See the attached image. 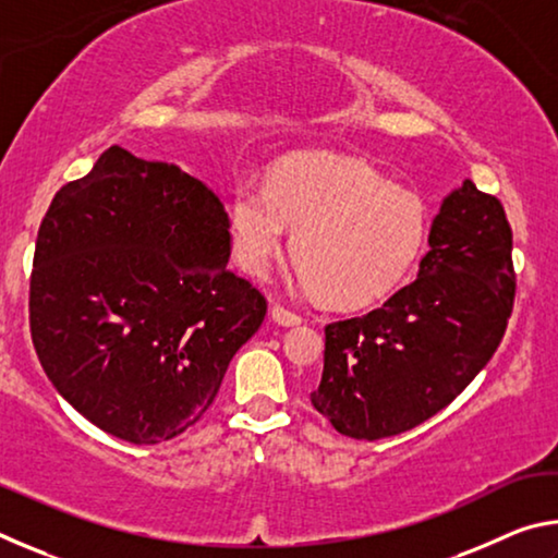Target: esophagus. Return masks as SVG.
Masks as SVG:
<instances>
[{
	"label": "esophagus",
	"mask_w": 558,
	"mask_h": 558,
	"mask_svg": "<svg viewBox=\"0 0 558 558\" xmlns=\"http://www.w3.org/2000/svg\"><path fill=\"white\" fill-rule=\"evenodd\" d=\"M270 317L282 327H295V325L302 323V317L298 313H292V310H288L286 305H280V302H272V305H270Z\"/></svg>",
	"instance_id": "34e87169"
}]
</instances>
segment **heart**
<instances>
[{
    "label": "heart",
    "instance_id": "obj_1",
    "mask_svg": "<svg viewBox=\"0 0 558 558\" xmlns=\"http://www.w3.org/2000/svg\"><path fill=\"white\" fill-rule=\"evenodd\" d=\"M288 229L292 263L317 300L362 307L384 298L418 258L428 211L418 194L389 184L362 159L292 155L268 186L239 179L229 204L231 248L241 268L266 276Z\"/></svg>",
    "mask_w": 558,
    "mask_h": 558
}]
</instances>
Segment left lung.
<instances>
[{"mask_svg":"<svg viewBox=\"0 0 558 558\" xmlns=\"http://www.w3.org/2000/svg\"><path fill=\"white\" fill-rule=\"evenodd\" d=\"M418 278L362 317L325 327L315 409L342 436L379 440L428 421L483 372L514 305L512 229L465 179L430 226Z\"/></svg>","mask_w":558,"mask_h":558,"instance_id":"left-lung-1","label":"left lung"}]
</instances>
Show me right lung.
Here are the masks:
<instances>
[{
	"instance_id": "obj_1",
	"label": "right lung",
	"mask_w": 558,
	"mask_h": 558,
	"mask_svg": "<svg viewBox=\"0 0 558 558\" xmlns=\"http://www.w3.org/2000/svg\"><path fill=\"white\" fill-rule=\"evenodd\" d=\"M229 256L209 186L106 149L56 192L36 235L32 342L56 391L135 446L192 428L268 310Z\"/></svg>"
}]
</instances>
